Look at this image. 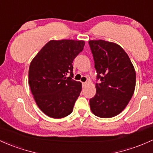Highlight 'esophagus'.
Wrapping results in <instances>:
<instances>
[{
	"mask_svg": "<svg viewBox=\"0 0 153 153\" xmlns=\"http://www.w3.org/2000/svg\"><path fill=\"white\" fill-rule=\"evenodd\" d=\"M86 85H87L86 82H84V83H82V86H83V87H85Z\"/></svg>",
	"mask_w": 153,
	"mask_h": 153,
	"instance_id": "obj_1",
	"label": "esophagus"
}]
</instances>
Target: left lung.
<instances>
[{
  "label": "left lung",
  "instance_id": "1",
  "mask_svg": "<svg viewBox=\"0 0 153 153\" xmlns=\"http://www.w3.org/2000/svg\"><path fill=\"white\" fill-rule=\"evenodd\" d=\"M97 70L96 94L90 99L91 112L107 118L118 115L134 94L136 73L128 54L119 45L102 40L88 41Z\"/></svg>",
  "mask_w": 153,
  "mask_h": 153
}]
</instances>
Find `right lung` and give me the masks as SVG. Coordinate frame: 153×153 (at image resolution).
<instances>
[{"label":"right lung","mask_w":153,"mask_h":153,"mask_svg":"<svg viewBox=\"0 0 153 153\" xmlns=\"http://www.w3.org/2000/svg\"><path fill=\"white\" fill-rule=\"evenodd\" d=\"M84 45L83 41H50L30 63V89L37 105L48 116L62 118L73 112L82 89L81 83L73 79V62Z\"/></svg>","instance_id":"obj_1"}]
</instances>
